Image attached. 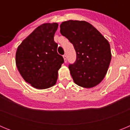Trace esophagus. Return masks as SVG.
Here are the masks:
<instances>
[{"label":"esophagus","mask_w":130,"mask_h":130,"mask_svg":"<svg viewBox=\"0 0 130 130\" xmlns=\"http://www.w3.org/2000/svg\"><path fill=\"white\" fill-rule=\"evenodd\" d=\"M63 58H64V62H66V61H67V57H66V55H63Z\"/></svg>","instance_id":"esophagus-1"}]
</instances>
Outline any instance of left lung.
Returning a JSON list of instances; mask_svg holds the SVG:
<instances>
[{
  "label": "left lung",
  "mask_w": 130,
  "mask_h": 130,
  "mask_svg": "<svg viewBox=\"0 0 130 130\" xmlns=\"http://www.w3.org/2000/svg\"><path fill=\"white\" fill-rule=\"evenodd\" d=\"M60 27L61 34L73 44L76 52L75 63L69 65L74 83L88 88L98 85L105 77L111 62L109 42L85 21H66Z\"/></svg>",
  "instance_id": "1"
}]
</instances>
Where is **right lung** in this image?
<instances>
[{
    "label": "right lung",
    "mask_w": 130,
    "mask_h": 130,
    "mask_svg": "<svg viewBox=\"0 0 130 130\" xmlns=\"http://www.w3.org/2000/svg\"><path fill=\"white\" fill-rule=\"evenodd\" d=\"M58 23H44L38 26L18 46L16 66L26 82L37 89L55 85L58 70L64 58L57 53L54 35Z\"/></svg>",
    "instance_id": "add662e5"
}]
</instances>
